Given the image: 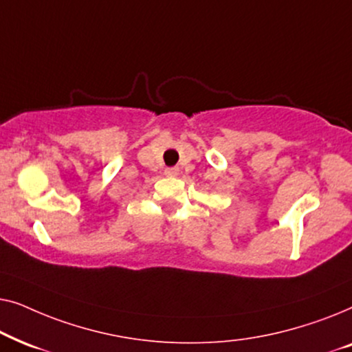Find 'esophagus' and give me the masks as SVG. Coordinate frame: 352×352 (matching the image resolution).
Returning a JSON list of instances; mask_svg holds the SVG:
<instances>
[{
	"instance_id": "obj_1",
	"label": "esophagus",
	"mask_w": 352,
	"mask_h": 352,
	"mask_svg": "<svg viewBox=\"0 0 352 352\" xmlns=\"http://www.w3.org/2000/svg\"><path fill=\"white\" fill-rule=\"evenodd\" d=\"M165 175L166 176H176L177 175V168H166Z\"/></svg>"
}]
</instances>
